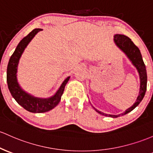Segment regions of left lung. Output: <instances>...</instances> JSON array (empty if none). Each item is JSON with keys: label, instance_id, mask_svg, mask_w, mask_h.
<instances>
[{"label": "left lung", "instance_id": "1", "mask_svg": "<svg viewBox=\"0 0 153 153\" xmlns=\"http://www.w3.org/2000/svg\"><path fill=\"white\" fill-rule=\"evenodd\" d=\"M114 41H115L117 46L127 55L129 59L132 62L133 65L138 70L139 78H140V91H139V94L138 97H137V101L134 104L133 106L131 107L130 108L127 109L123 113L120 114V115H108V114H105L104 112L98 111V110H96L94 108L96 111L98 112L99 113L102 114V115H105V116L117 117L120 116V115H126V114L132 111L142 102V100H143L144 97L145 95L146 90H147V76L146 67L143 62V59H142L140 51H139L138 47L131 41V40L128 37L124 36V35L117 34L114 36Z\"/></svg>", "mask_w": 153, "mask_h": 153}]
</instances>
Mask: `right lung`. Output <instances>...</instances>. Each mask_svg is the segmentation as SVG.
Returning <instances> with one entry per match:
<instances>
[{"mask_svg": "<svg viewBox=\"0 0 153 153\" xmlns=\"http://www.w3.org/2000/svg\"><path fill=\"white\" fill-rule=\"evenodd\" d=\"M41 30V29H34L19 42L8 62L7 75H6L8 89L14 100L25 110L31 112H35V113L48 112L56 107L61 100L65 85L70 79V77L67 78L61 85L56 94L48 99L37 98V97L30 96L22 90V88L18 85L16 74V70H17L16 68H17L20 56L28 43L33 39V37Z\"/></svg>", "mask_w": 153, "mask_h": 153, "instance_id": "add662e5", "label": "right lung"}]
</instances>
